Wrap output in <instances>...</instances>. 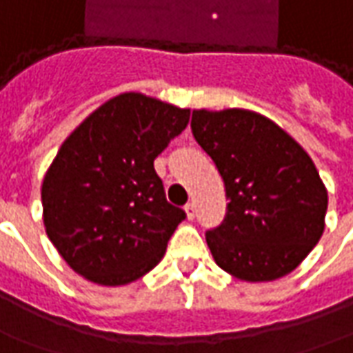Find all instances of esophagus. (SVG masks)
I'll return each mask as SVG.
<instances>
[{
    "label": "esophagus",
    "instance_id": "1",
    "mask_svg": "<svg viewBox=\"0 0 353 353\" xmlns=\"http://www.w3.org/2000/svg\"><path fill=\"white\" fill-rule=\"evenodd\" d=\"M185 212H187V218L193 219L194 214H196V206H194L193 202H187V204H185Z\"/></svg>",
    "mask_w": 353,
    "mask_h": 353
}]
</instances>
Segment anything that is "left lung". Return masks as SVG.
<instances>
[{
    "mask_svg": "<svg viewBox=\"0 0 353 353\" xmlns=\"http://www.w3.org/2000/svg\"><path fill=\"white\" fill-rule=\"evenodd\" d=\"M191 130L225 185L228 212L206 231L214 260L236 279L273 281L312 252L327 189L307 152L270 118L243 108L193 110Z\"/></svg>",
    "mask_w": 353,
    "mask_h": 353,
    "instance_id": "left-lung-1",
    "label": "left lung"
}]
</instances>
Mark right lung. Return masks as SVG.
I'll return each mask as SVG.
<instances>
[{"label": "right lung", "instance_id": "right-lung-1", "mask_svg": "<svg viewBox=\"0 0 353 353\" xmlns=\"http://www.w3.org/2000/svg\"><path fill=\"white\" fill-rule=\"evenodd\" d=\"M187 124V108L122 93L66 137L41 204L48 236L76 273L117 287L162 260L187 214L166 201L154 159Z\"/></svg>", "mask_w": 353, "mask_h": 353}]
</instances>
